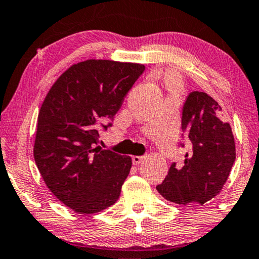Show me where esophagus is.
Here are the masks:
<instances>
[{"label":"esophagus","mask_w":259,"mask_h":259,"mask_svg":"<svg viewBox=\"0 0 259 259\" xmlns=\"http://www.w3.org/2000/svg\"><path fill=\"white\" fill-rule=\"evenodd\" d=\"M143 158H145V157H142V155H134V157L132 158L133 164L134 165H139L143 160Z\"/></svg>","instance_id":"34e87169"}]
</instances>
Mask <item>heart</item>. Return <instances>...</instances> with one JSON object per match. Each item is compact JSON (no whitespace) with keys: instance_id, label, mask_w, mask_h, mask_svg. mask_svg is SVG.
Here are the masks:
<instances>
[{"instance_id":"1","label":"heart","mask_w":259,"mask_h":259,"mask_svg":"<svg viewBox=\"0 0 259 259\" xmlns=\"http://www.w3.org/2000/svg\"><path fill=\"white\" fill-rule=\"evenodd\" d=\"M165 79H166V84L170 90H172V92H177V90L181 89V85H182V84H181V80L176 74L169 73Z\"/></svg>"}]
</instances>
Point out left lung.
<instances>
[{"mask_svg":"<svg viewBox=\"0 0 259 259\" xmlns=\"http://www.w3.org/2000/svg\"><path fill=\"white\" fill-rule=\"evenodd\" d=\"M221 112L219 102L206 93L192 92L187 96L182 130L192 149L186 153L183 166L171 164L163 183L157 186L166 200L202 205L222 191L235 161V142L232 127L221 118Z\"/></svg>","mask_w":259,"mask_h":259,"instance_id":"left-lung-1","label":"left lung"}]
</instances>
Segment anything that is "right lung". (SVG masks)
<instances>
[{
  "instance_id": "add662e5",
  "label": "right lung",
  "mask_w": 259,
  "mask_h": 259,
  "mask_svg": "<svg viewBox=\"0 0 259 259\" xmlns=\"http://www.w3.org/2000/svg\"><path fill=\"white\" fill-rule=\"evenodd\" d=\"M141 64L87 60L67 68L47 94L37 120L33 157L53 194L89 214L118 200L132 158L99 147V127L112 126Z\"/></svg>"
}]
</instances>
